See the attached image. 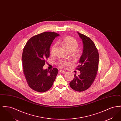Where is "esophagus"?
<instances>
[{
    "mask_svg": "<svg viewBox=\"0 0 121 121\" xmlns=\"http://www.w3.org/2000/svg\"><path fill=\"white\" fill-rule=\"evenodd\" d=\"M59 72H60V73H66V72H65V71L63 70H59Z\"/></svg>",
    "mask_w": 121,
    "mask_h": 121,
    "instance_id": "34e87169",
    "label": "esophagus"
}]
</instances>
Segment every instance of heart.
<instances>
[{
    "instance_id": "obj_1",
    "label": "heart",
    "mask_w": 121,
    "mask_h": 121,
    "mask_svg": "<svg viewBox=\"0 0 121 121\" xmlns=\"http://www.w3.org/2000/svg\"><path fill=\"white\" fill-rule=\"evenodd\" d=\"M58 43H61L63 46L65 47L70 52H73L76 50L78 47V43L77 41L73 37L70 36H67L63 39L59 40L57 42ZM57 46V43H54L51 47L50 48V53L52 55H54L56 53V48ZM73 58L76 59L78 58L79 57L80 54L79 52L78 51L75 50V52L73 53ZM69 63L68 61H63L61 60L59 62V65L62 67H64L67 66Z\"/></svg>"
}]
</instances>
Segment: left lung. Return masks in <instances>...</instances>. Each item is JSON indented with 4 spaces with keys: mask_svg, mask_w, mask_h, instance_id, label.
<instances>
[{
    "mask_svg": "<svg viewBox=\"0 0 121 121\" xmlns=\"http://www.w3.org/2000/svg\"><path fill=\"white\" fill-rule=\"evenodd\" d=\"M83 43V51L78 66L80 73L74 74V78L69 83L71 87L78 92L83 91L92 84L98 72L99 54L92 41L88 37L78 32Z\"/></svg>",
    "mask_w": 121,
    "mask_h": 121,
    "instance_id": "obj_1",
    "label": "left lung"
}]
</instances>
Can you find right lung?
<instances>
[{"instance_id": "1", "label": "right lung", "mask_w": 121, "mask_h": 121, "mask_svg": "<svg viewBox=\"0 0 121 121\" xmlns=\"http://www.w3.org/2000/svg\"><path fill=\"white\" fill-rule=\"evenodd\" d=\"M57 33L45 32L33 36L27 42L22 54L24 74L29 86L38 92H43L52 86L58 73L53 68L43 69L50 56V47Z\"/></svg>"}]
</instances>
